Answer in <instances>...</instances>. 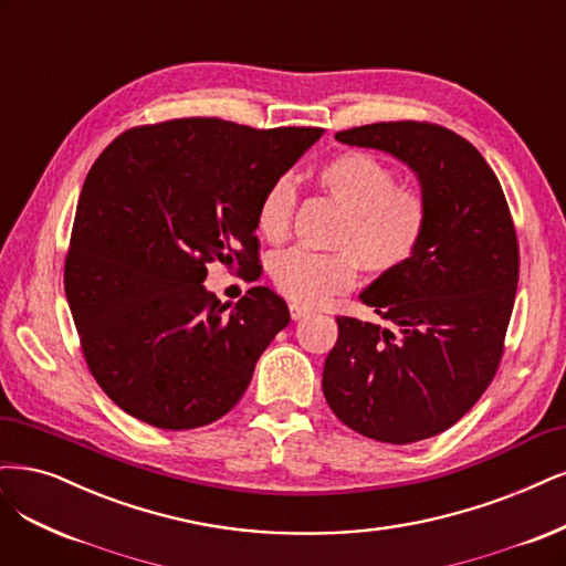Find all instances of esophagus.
Here are the masks:
<instances>
[{
	"mask_svg": "<svg viewBox=\"0 0 566 566\" xmlns=\"http://www.w3.org/2000/svg\"><path fill=\"white\" fill-rule=\"evenodd\" d=\"M311 314L308 306H302V304H290V318L292 321H302Z\"/></svg>",
	"mask_w": 566,
	"mask_h": 566,
	"instance_id": "1",
	"label": "esophagus"
}]
</instances>
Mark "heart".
<instances>
[{
  "mask_svg": "<svg viewBox=\"0 0 566 566\" xmlns=\"http://www.w3.org/2000/svg\"><path fill=\"white\" fill-rule=\"evenodd\" d=\"M318 182L344 208L329 239L337 252L290 250L271 264V283L302 306L325 304L354 287L358 264L375 276L402 269L417 255L428 222L423 193L396 185V172L369 151L335 154L321 166ZM292 208V185L276 180L258 206L260 237L271 243L283 241Z\"/></svg>",
  "mask_w": 566,
  "mask_h": 566,
  "instance_id": "obj_1",
  "label": "heart"
}]
</instances>
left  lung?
Returning <instances> with one entry per match:
<instances>
[{
    "mask_svg": "<svg viewBox=\"0 0 566 566\" xmlns=\"http://www.w3.org/2000/svg\"><path fill=\"white\" fill-rule=\"evenodd\" d=\"M335 138L412 170L428 222L412 262L360 292L386 325L337 318L323 394L365 438H433L469 412L501 363L520 276L511 210L482 154L442 126L388 122Z\"/></svg>",
    "mask_w": 566,
    "mask_h": 566,
    "instance_id": "left-lung-1",
    "label": "left lung"
}]
</instances>
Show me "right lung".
Returning a JSON list of instances; mask_svg holds the SVG:
<instances>
[{"label":"right lung","mask_w":566,"mask_h":566,"mask_svg":"<svg viewBox=\"0 0 566 566\" xmlns=\"http://www.w3.org/2000/svg\"><path fill=\"white\" fill-rule=\"evenodd\" d=\"M323 128L258 130L222 119L138 126L86 175L65 258L84 358L124 412L166 431L218 421L290 323L264 285L231 311L210 262L258 266V206Z\"/></svg>","instance_id":"1"}]
</instances>
